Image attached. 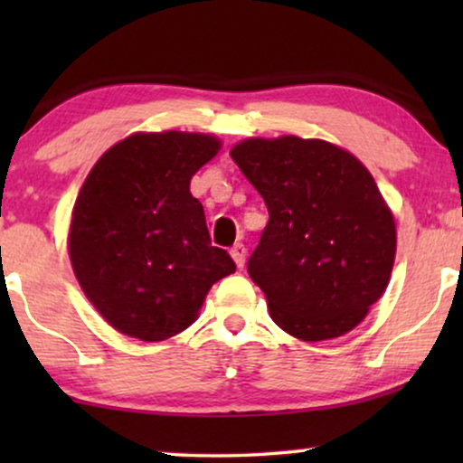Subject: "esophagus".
I'll list each match as a JSON object with an SVG mask.
<instances>
[{"instance_id": "esophagus-1", "label": "esophagus", "mask_w": 463, "mask_h": 463, "mask_svg": "<svg viewBox=\"0 0 463 463\" xmlns=\"http://www.w3.org/2000/svg\"><path fill=\"white\" fill-rule=\"evenodd\" d=\"M232 252V257H233V261H236V265L240 269L244 268V263H246V249H244V244H236L233 246V249L230 250Z\"/></svg>"}]
</instances>
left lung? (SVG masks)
I'll list each match as a JSON object with an SVG mask.
<instances>
[{
	"label": "left lung",
	"instance_id": "left-lung-1",
	"mask_svg": "<svg viewBox=\"0 0 463 463\" xmlns=\"http://www.w3.org/2000/svg\"><path fill=\"white\" fill-rule=\"evenodd\" d=\"M269 221L249 259L269 316L303 341L341 337L383 295L396 225L358 157L320 138H246L230 151Z\"/></svg>",
	"mask_w": 463,
	"mask_h": 463
}]
</instances>
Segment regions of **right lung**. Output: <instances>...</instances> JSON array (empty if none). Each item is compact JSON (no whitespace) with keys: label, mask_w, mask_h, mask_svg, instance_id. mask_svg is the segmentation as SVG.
Segmentation results:
<instances>
[{"label":"right lung","mask_w":463,"mask_h":463,"mask_svg":"<svg viewBox=\"0 0 463 463\" xmlns=\"http://www.w3.org/2000/svg\"><path fill=\"white\" fill-rule=\"evenodd\" d=\"M198 132H137L107 149L80 189L69 259L97 312L128 337L185 331L211 287L236 271L211 244L192 176L219 154Z\"/></svg>","instance_id":"add662e5"}]
</instances>
